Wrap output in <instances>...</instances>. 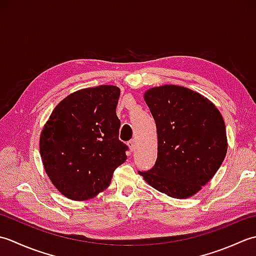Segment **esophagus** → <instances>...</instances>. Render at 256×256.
<instances>
[{
    "label": "esophagus",
    "instance_id": "1",
    "mask_svg": "<svg viewBox=\"0 0 256 256\" xmlns=\"http://www.w3.org/2000/svg\"><path fill=\"white\" fill-rule=\"evenodd\" d=\"M128 147H129L130 151H134L136 149H137V142H136L134 139L130 140V142H128Z\"/></svg>",
    "mask_w": 256,
    "mask_h": 256
}]
</instances>
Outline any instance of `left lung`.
<instances>
[{"mask_svg":"<svg viewBox=\"0 0 256 256\" xmlns=\"http://www.w3.org/2000/svg\"><path fill=\"white\" fill-rule=\"evenodd\" d=\"M157 124L158 158L138 174L149 186L174 199L198 194L220 168L228 151L226 124L214 104L179 85L144 94Z\"/></svg>","mask_w":256,"mask_h":256,"instance_id":"1","label":"left lung"}]
</instances>
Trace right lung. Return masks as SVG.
<instances>
[{"label": "right lung", "instance_id": "1", "mask_svg": "<svg viewBox=\"0 0 256 256\" xmlns=\"http://www.w3.org/2000/svg\"><path fill=\"white\" fill-rule=\"evenodd\" d=\"M120 90L114 85L84 88L65 97L40 136L42 162L60 194L74 201L95 198L110 184L114 169L127 159L116 114Z\"/></svg>", "mask_w": 256, "mask_h": 256}]
</instances>
